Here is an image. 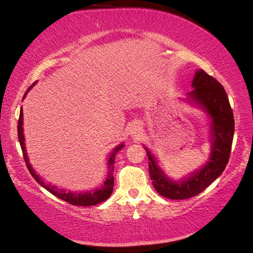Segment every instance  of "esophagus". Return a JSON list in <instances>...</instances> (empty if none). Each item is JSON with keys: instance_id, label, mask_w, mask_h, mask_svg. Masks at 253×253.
<instances>
[{"instance_id": "34e87169", "label": "esophagus", "mask_w": 253, "mask_h": 253, "mask_svg": "<svg viewBox=\"0 0 253 253\" xmlns=\"http://www.w3.org/2000/svg\"><path fill=\"white\" fill-rule=\"evenodd\" d=\"M139 131H140V129H138V127H134V130H133V136H137V134H139Z\"/></svg>"}]
</instances>
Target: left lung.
<instances>
[{
	"label": "left lung",
	"mask_w": 253,
	"mask_h": 253,
	"mask_svg": "<svg viewBox=\"0 0 253 253\" xmlns=\"http://www.w3.org/2000/svg\"><path fill=\"white\" fill-rule=\"evenodd\" d=\"M189 96L209 113L212 119V154L210 161L189 178L172 182L158 167L154 157L147 151L150 177L159 195L169 199H188L199 195L215 181L229 161L235 121L229 100L223 86L204 70L196 72Z\"/></svg>",
	"instance_id": "1"
}]
</instances>
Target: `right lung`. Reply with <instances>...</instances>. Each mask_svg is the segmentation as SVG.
<instances>
[{"label":"right lung","mask_w":253,"mask_h":253,"mask_svg":"<svg viewBox=\"0 0 253 253\" xmlns=\"http://www.w3.org/2000/svg\"><path fill=\"white\" fill-rule=\"evenodd\" d=\"M32 87V86H31ZM29 87V89L31 88ZM27 89V91H29ZM26 95V93L24 94V96ZM17 131H18V139H19V144L20 147H22L23 151V157L24 160H25V164L27 166V169H29L30 174L33 176V178L39 183L41 186H43L47 191H49L51 195H54L57 198H60L64 202H67L71 205L75 206H92V205H96V204L105 202L107 198H109V196L112 195L113 192V188H114V162H115V155L119 150L123 147V145H120L117 146L112 154L109 157V171H108V176H107L106 182L103 183V185L101 188L98 190H94L93 192H84V193H77V192H71L69 191L67 192L65 190H61L56 188V186L50 185V184H46L42 179L39 177V175L36 174V171L33 170L31 165L29 164V159H27V154H26V150H25V143H24V134H23V109H20V114H19V120H18V126H17Z\"/></svg>","instance_id":"1"}]
</instances>
